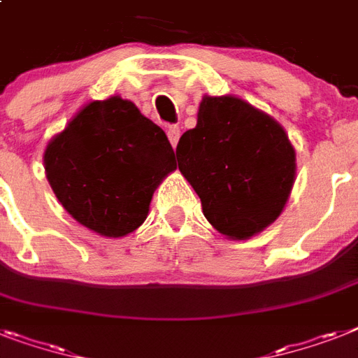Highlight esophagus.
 <instances>
[{
	"label": "esophagus",
	"mask_w": 358,
	"mask_h": 358,
	"mask_svg": "<svg viewBox=\"0 0 358 358\" xmlns=\"http://www.w3.org/2000/svg\"><path fill=\"white\" fill-rule=\"evenodd\" d=\"M166 133H168V138H170V143H172V146L177 148L179 137H181V128H179V126H170Z\"/></svg>",
	"instance_id": "esophagus-1"
}]
</instances>
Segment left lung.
Here are the masks:
<instances>
[{
	"label": "left lung",
	"mask_w": 358,
	"mask_h": 358,
	"mask_svg": "<svg viewBox=\"0 0 358 358\" xmlns=\"http://www.w3.org/2000/svg\"><path fill=\"white\" fill-rule=\"evenodd\" d=\"M176 153L205 217L229 239H249L278 220L296 179L282 124L234 94H205Z\"/></svg>",
	"instance_id": "left-lung-1"
}]
</instances>
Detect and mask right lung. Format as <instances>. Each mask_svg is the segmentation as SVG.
<instances>
[{
    "mask_svg": "<svg viewBox=\"0 0 358 358\" xmlns=\"http://www.w3.org/2000/svg\"><path fill=\"white\" fill-rule=\"evenodd\" d=\"M47 181L67 214L104 238L143 225L153 192L177 168L166 133L131 100L85 104L43 152Z\"/></svg>",
    "mask_w": 358,
    "mask_h": 358,
    "instance_id": "1",
    "label": "right lung"
}]
</instances>
